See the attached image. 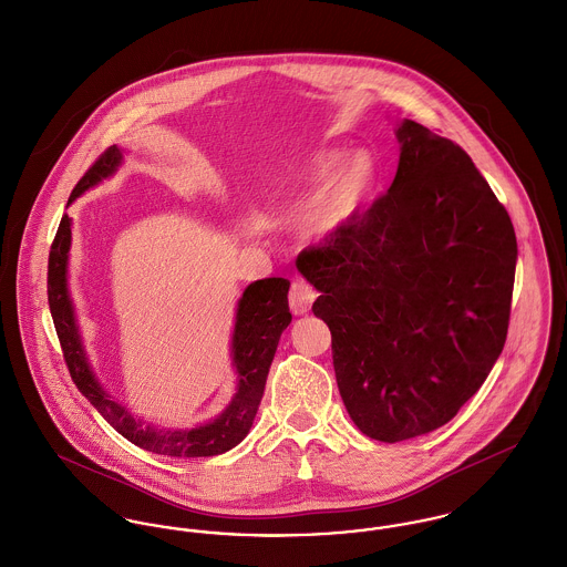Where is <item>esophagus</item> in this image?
Instances as JSON below:
<instances>
[{"mask_svg": "<svg viewBox=\"0 0 567 567\" xmlns=\"http://www.w3.org/2000/svg\"><path fill=\"white\" fill-rule=\"evenodd\" d=\"M313 299H316V290L309 286L306 279H295V281H292L290 295H288L292 313H297V316L308 313L309 309H311V303H313Z\"/></svg>", "mask_w": 567, "mask_h": 567, "instance_id": "obj_1", "label": "esophagus"}]
</instances>
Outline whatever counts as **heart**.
Returning <instances> with one entry per match:
<instances>
[{"instance_id":"1","label":"heart","mask_w":567,"mask_h":567,"mask_svg":"<svg viewBox=\"0 0 567 567\" xmlns=\"http://www.w3.org/2000/svg\"><path fill=\"white\" fill-rule=\"evenodd\" d=\"M342 162V154H324L318 157L316 162V177L318 179H329L336 175L338 166ZM372 182V168L370 162L358 157L353 159V164L340 175L336 190L327 204L324 209V218L329 223H336L340 218H344L347 214H351L355 206L360 204L361 197L365 195V190L370 188Z\"/></svg>"}]
</instances>
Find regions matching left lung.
Returning a JSON list of instances; mask_svg holds the SVG:
<instances>
[{
  "mask_svg": "<svg viewBox=\"0 0 567 567\" xmlns=\"http://www.w3.org/2000/svg\"><path fill=\"white\" fill-rule=\"evenodd\" d=\"M396 134L388 193L297 258L347 412L390 444L440 429L483 385L507 340L517 258L472 157L410 118Z\"/></svg>",
  "mask_w": 567,
  "mask_h": 567,
  "instance_id": "1",
  "label": "left lung"
}]
</instances>
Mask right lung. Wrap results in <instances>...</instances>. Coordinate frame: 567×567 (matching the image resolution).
Segmentation results:
<instances>
[{"label":"right lung","instance_id":"obj_1","mask_svg":"<svg viewBox=\"0 0 567 567\" xmlns=\"http://www.w3.org/2000/svg\"><path fill=\"white\" fill-rule=\"evenodd\" d=\"M121 162V152L107 147L84 173V177L73 188L69 204L75 202L86 188L112 175ZM71 247V218L62 216L48 264V301L52 309L53 327L62 347V358L69 368V374L78 390L91 401V405L102 413L125 440L132 444L166 457H212L220 455L236 444H240L258 413L259 401L266 388V377L275 358L279 338L290 324L292 313L288 308V288L290 281L284 277L259 279L251 284L240 303L236 316V331L231 342L234 363L238 370V392L229 408L214 422L182 429V431H157L134 420L118 403H114L95 381L89 361L84 355L80 333L75 327V316L71 299L66 292V254Z\"/></svg>","mask_w":567,"mask_h":567}]
</instances>
